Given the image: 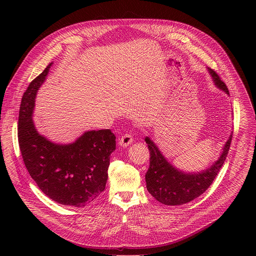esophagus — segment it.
Returning <instances> with one entry per match:
<instances>
[{
    "label": "esophagus",
    "instance_id": "1",
    "mask_svg": "<svg viewBox=\"0 0 256 256\" xmlns=\"http://www.w3.org/2000/svg\"><path fill=\"white\" fill-rule=\"evenodd\" d=\"M132 142H134L132 136L130 134H124V136L118 140V144L120 146V147L126 148V147H128V146L132 144Z\"/></svg>",
    "mask_w": 256,
    "mask_h": 256
}]
</instances>
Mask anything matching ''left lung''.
<instances>
[{
  "label": "left lung",
  "instance_id": "1",
  "mask_svg": "<svg viewBox=\"0 0 256 256\" xmlns=\"http://www.w3.org/2000/svg\"><path fill=\"white\" fill-rule=\"evenodd\" d=\"M214 85L229 95L225 83L216 72L208 68ZM232 134L224 144L222 154L210 167L200 172H184L174 167L163 156L156 144L146 136L150 151V166L146 173V184L148 192L161 204L180 206L188 204L202 194L212 184L216 176L223 166L229 152Z\"/></svg>",
  "mask_w": 256,
  "mask_h": 256
}]
</instances>
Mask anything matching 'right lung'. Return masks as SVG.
<instances>
[{
    "label": "right lung",
    "mask_w": 256,
    "mask_h": 256,
    "mask_svg": "<svg viewBox=\"0 0 256 256\" xmlns=\"http://www.w3.org/2000/svg\"><path fill=\"white\" fill-rule=\"evenodd\" d=\"M50 62L24 92L18 120V140L24 164L40 190L52 200L76 208L92 202L104 190L116 136L110 130H88L74 142L56 144L40 134L32 116L35 98Z\"/></svg>",
    "instance_id": "1"
}]
</instances>
